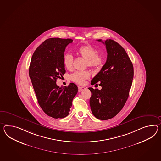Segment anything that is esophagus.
<instances>
[{"mask_svg":"<svg viewBox=\"0 0 161 161\" xmlns=\"http://www.w3.org/2000/svg\"><path fill=\"white\" fill-rule=\"evenodd\" d=\"M78 88H79V92H80V91H81L85 89V88H84V87H81V86H79V87H78Z\"/></svg>","mask_w":161,"mask_h":161,"instance_id":"1","label":"esophagus"}]
</instances>
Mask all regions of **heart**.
<instances>
[{
  "label": "heart",
  "instance_id": "heart-1",
  "mask_svg": "<svg viewBox=\"0 0 161 161\" xmlns=\"http://www.w3.org/2000/svg\"><path fill=\"white\" fill-rule=\"evenodd\" d=\"M75 53L86 60V66L94 69H99L102 66L103 58L101 55L97 54V51L95 47L90 45H84L78 47ZM73 57L70 53H66L63 56V64L67 69L70 70L72 67ZM90 77V73L88 71H75L70 75L73 81L80 85L84 84L86 80Z\"/></svg>",
  "mask_w": 161,
  "mask_h": 161
}]
</instances>
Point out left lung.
I'll return each mask as SVG.
<instances>
[{
  "instance_id": "8db88e82",
  "label": "left lung",
  "mask_w": 161,
  "mask_h": 161,
  "mask_svg": "<svg viewBox=\"0 0 161 161\" xmlns=\"http://www.w3.org/2000/svg\"><path fill=\"white\" fill-rule=\"evenodd\" d=\"M98 41L105 45L108 55L106 63L91 82L95 86L99 82L102 89L88 88L91 92L90 104L95 117L105 120L114 117L127 100L133 79V66L118 42L112 39Z\"/></svg>"
}]
</instances>
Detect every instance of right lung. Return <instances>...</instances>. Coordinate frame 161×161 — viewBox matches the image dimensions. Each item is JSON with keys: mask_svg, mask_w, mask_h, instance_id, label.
I'll use <instances>...</instances> for the list:
<instances>
[{"mask_svg": "<svg viewBox=\"0 0 161 161\" xmlns=\"http://www.w3.org/2000/svg\"><path fill=\"white\" fill-rule=\"evenodd\" d=\"M71 39L52 38L45 40L32 56L29 75L39 106L52 118L62 119L69 114L72 101L78 92L73 82L64 88L56 85V80L66 73L64 52Z\"/></svg>", "mask_w": 161, "mask_h": 161, "instance_id": "obj_1", "label": "right lung"}]
</instances>
